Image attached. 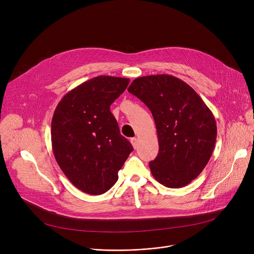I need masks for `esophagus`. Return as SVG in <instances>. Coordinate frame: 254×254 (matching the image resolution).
<instances>
[{"label": "esophagus", "instance_id": "1", "mask_svg": "<svg viewBox=\"0 0 254 254\" xmlns=\"http://www.w3.org/2000/svg\"><path fill=\"white\" fill-rule=\"evenodd\" d=\"M130 142L132 144L133 149H136V147H137V138L136 137H131L130 138Z\"/></svg>", "mask_w": 254, "mask_h": 254}]
</instances>
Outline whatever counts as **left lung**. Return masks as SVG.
<instances>
[{
	"instance_id": "1",
	"label": "left lung",
	"mask_w": 254,
	"mask_h": 254,
	"mask_svg": "<svg viewBox=\"0 0 254 254\" xmlns=\"http://www.w3.org/2000/svg\"><path fill=\"white\" fill-rule=\"evenodd\" d=\"M127 91L146 104L154 117L159 154L149 166L168 188H182L208 164L217 136L215 118L185 81L168 74L135 78Z\"/></svg>"
}]
</instances>
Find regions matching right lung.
<instances>
[{
    "label": "right lung",
    "instance_id": "obj_1",
    "mask_svg": "<svg viewBox=\"0 0 254 254\" xmlns=\"http://www.w3.org/2000/svg\"><path fill=\"white\" fill-rule=\"evenodd\" d=\"M129 79L100 75L67 92L51 123L52 150L70 182L90 195L110 190L132 152L124 137L111 104L126 90Z\"/></svg>",
    "mask_w": 254,
    "mask_h": 254
}]
</instances>
